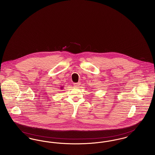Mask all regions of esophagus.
<instances>
[{"label": "esophagus", "mask_w": 155, "mask_h": 155, "mask_svg": "<svg viewBox=\"0 0 155 155\" xmlns=\"http://www.w3.org/2000/svg\"><path fill=\"white\" fill-rule=\"evenodd\" d=\"M80 82H77V83H74V87H79L80 85Z\"/></svg>", "instance_id": "obj_1"}]
</instances>
